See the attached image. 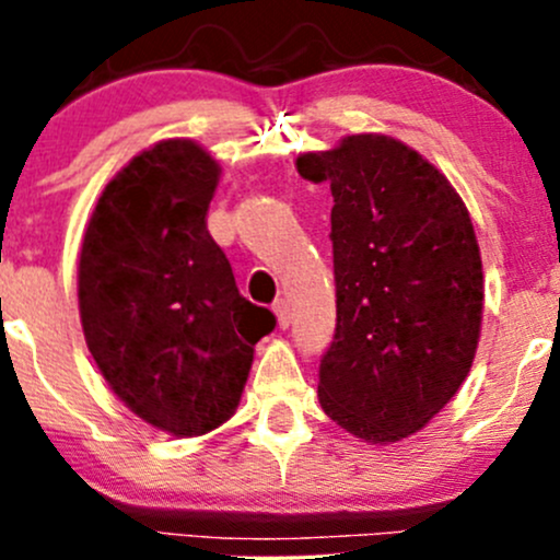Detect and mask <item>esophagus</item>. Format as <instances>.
<instances>
[{
    "label": "esophagus",
    "instance_id": "34e87169",
    "mask_svg": "<svg viewBox=\"0 0 560 560\" xmlns=\"http://www.w3.org/2000/svg\"><path fill=\"white\" fill-rule=\"evenodd\" d=\"M273 313H276V320H279V329H289V324H292V311H289V302L276 300Z\"/></svg>",
    "mask_w": 560,
    "mask_h": 560
}]
</instances>
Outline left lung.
Instances as JSON below:
<instances>
[{"mask_svg": "<svg viewBox=\"0 0 560 560\" xmlns=\"http://www.w3.org/2000/svg\"><path fill=\"white\" fill-rule=\"evenodd\" d=\"M298 173L334 197L337 329L320 358V408L363 442H397L471 371L485 307L471 218L429 160L384 133L305 152Z\"/></svg>", "mask_w": 560, "mask_h": 560, "instance_id": "obj_1", "label": "left lung"}]
</instances>
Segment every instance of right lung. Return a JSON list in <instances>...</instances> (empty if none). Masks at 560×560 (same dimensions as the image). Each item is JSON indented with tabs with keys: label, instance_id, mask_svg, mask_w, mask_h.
I'll return each mask as SVG.
<instances>
[{
	"label": "right lung",
	"instance_id": "add662e5",
	"mask_svg": "<svg viewBox=\"0 0 560 560\" xmlns=\"http://www.w3.org/2000/svg\"><path fill=\"white\" fill-rule=\"evenodd\" d=\"M221 165L191 139L139 152L105 186L81 244L79 311L105 382L176 436L221 427L276 316L236 289L208 231Z\"/></svg>",
	"mask_w": 560,
	"mask_h": 560
}]
</instances>
